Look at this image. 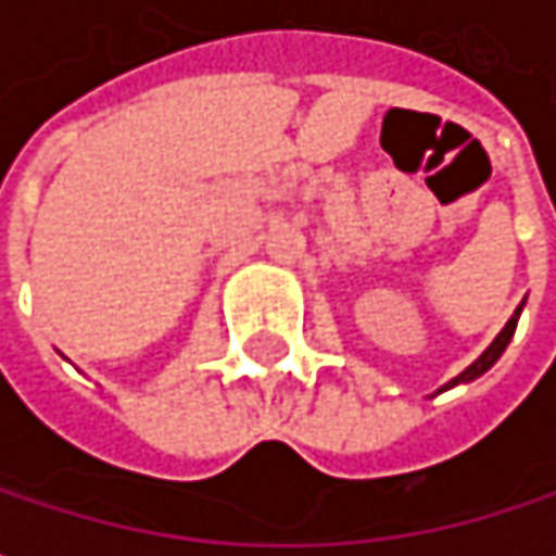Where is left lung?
<instances>
[{"instance_id":"obj_1","label":"left lung","mask_w":556,"mask_h":556,"mask_svg":"<svg viewBox=\"0 0 556 556\" xmlns=\"http://www.w3.org/2000/svg\"><path fill=\"white\" fill-rule=\"evenodd\" d=\"M518 312H521V305H518ZM518 312H515V315L508 318V325L502 328L500 338H496V341H493V344H490V348L483 351V357H480V361H473V364H470V367H467V370H464L460 377H454V380H451V383H447L444 389L457 387V383H470V380H477L480 374H486V370H490V367H493V364L500 361L502 351H505V344H508V341H511V334H515V325H518Z\"/></svg>"}]
</instances>
